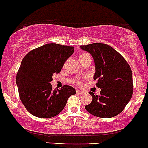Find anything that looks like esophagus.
<instances>
[{"instance_id":"obj_1","label":"esophagus","mask_w":148,"mask_h":148,"mask_svg":"<svg viewBox=\"0 0 148 148\" xmlns=\"http://www.w3.org/2000/svg\"><path fill=\"white\" fill-rule=\"evenodd\" d=\"M76 94L77 95H83L84 94V92H81V91H80V90H78V89H77V90H76Z\"/></svg>"}]
</instances>
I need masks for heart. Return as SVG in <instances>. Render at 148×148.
I'll list each match as a JSON object with an SVG mask.
<instances>
[{"label":"heart","mask_w":148,"mask_h":148,"mask_svg":"<svg viewBox=\"0 0 148 148\" xmlns=\"http://www.w3.org/2000/svg\"><path fill=\"white\" fill-rule=\"evenodd\" d=\"M87 57H91L90 55H89V53H82L80 54L79 56V60H82V59ZM72 82L78 85L82 84V81H81V79H80V78H77L76 80H73V81H72Z\"/></svg>","instance_id":"b5f03b06"}]
</instances>
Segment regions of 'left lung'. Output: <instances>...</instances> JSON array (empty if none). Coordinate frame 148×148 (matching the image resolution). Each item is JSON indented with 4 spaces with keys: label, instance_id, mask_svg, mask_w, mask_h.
Listing matches in <instances>:
<instances>
[{
    "label": "left lung",
    "instance_id": "left-lung-1",
    "mask_svg": "<svg viewBox=\"0 0 148 148\" xmlns=\"http://www.w3.org/2000/svg\"><path fill=\"white\" fill-rule=\"evenodd\" d=\"M92 56L95 64L94 80L101 88L100 95L92 92L90 104L86 110L97 117L109 118L121 113L133 95L132 71L126 60L113 47L104 43L81 45Z\"/></svg>",
    "mask_w": 148,
    "mask_h": 148
}]
</instances>
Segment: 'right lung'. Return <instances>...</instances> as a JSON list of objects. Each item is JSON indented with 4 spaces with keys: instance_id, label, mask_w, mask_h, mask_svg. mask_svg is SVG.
Here are the masks:
<instances>
[{
    "instance_id": "right-lung-1",
    "label": "right lung",
    "mask_w": 148,
    "mask_h": 148,
    "mask_svg": "<svg viewBox=\"0 0 148 148\" xmlns=\"http://www.w3.org/2000/svg\"><path fill=\"white\" fill-rule=\"evenodd\" d=\"M74 52L73 46L50 43L32 50L22 60L16 76L20 99L28 112L40 118H51L64 109L75 89L64 85L53 89V73H60Z\"/></svg>"
}]
</instances>
